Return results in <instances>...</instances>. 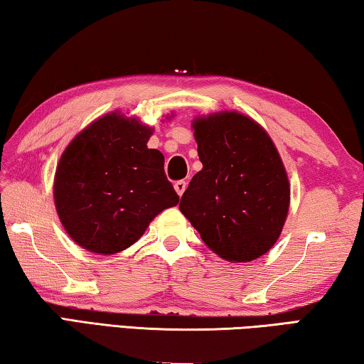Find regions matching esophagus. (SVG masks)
<instances>
[{
	"instance_id": "34e87169",
	"label": "esophagus",
	"mask_w": 364,
	"mask_h": 364,
	"mask_svg": "<svg viewBox=\"0 0 364 364\" xmlns=\"http://www.w3.org/2000/svg\"><path fill=\"white\" fill-rule=\"evenodd\" d=\"M173 186H175V191H176V194H178V196H183V193H184V191H186V186H188V183H186V181H184V180H180V181H176V183L173 184Z\"/></svg>"
}]
</instances>
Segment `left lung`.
<instances>
[{
  "instance_id": "1",
  "label": "left lung",
  "mask_w": 364,
  "mask_h": 364,
  "mask_svg": "<svg viewBox=\"0 0 364 364\" xmlns=\"http://www.w3.org/2000/svg\"><path fill=\"white\" fill-rule=\"evenodd\" d=\"M202 170L180 210L202 241L228 262H250L278 241L291 200L282 160L268 133L239 112L193 122Z\"/></svg>"
}]
</instances>
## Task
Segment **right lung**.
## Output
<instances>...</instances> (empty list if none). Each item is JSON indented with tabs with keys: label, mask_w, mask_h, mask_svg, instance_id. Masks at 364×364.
Instances as JSON below:
<instances>
[{
	"label": "right lung",
	"mask_w": 364,
	"mask_h": 364,
	"mask_svg": "<svg viewBox=\"0 0 364 364\" xmlns=\"http://www.w3.org/2000/svg\"><path fill=\"white\" fill-rule=\"evenodd\" d=\"M152 128L117 112L86 127L60 156L54 176L59 220L80 247L112 255L130 247L180 197L165 176Z\"/></svg>",
	"instance_id": "right-lung-1"
}]
</instances>
